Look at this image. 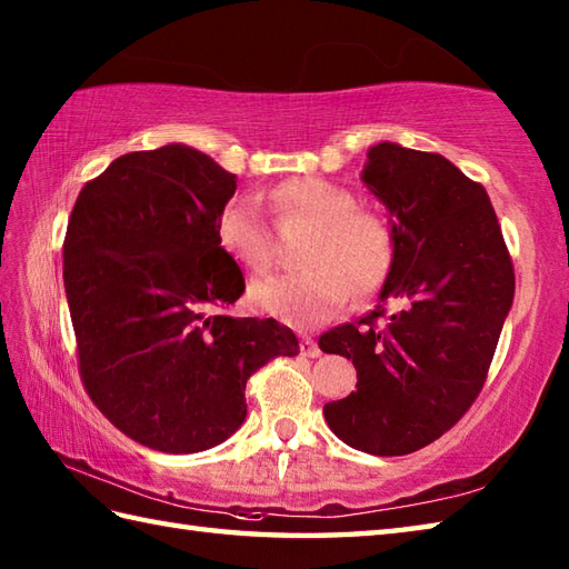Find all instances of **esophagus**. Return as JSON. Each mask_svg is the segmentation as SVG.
Masks as SVG:
<instances>
[{"mask_svg":"<svg viewBox=\"0 0 569 569\" xmlns=\"http://www.w3.org/2000/svg\"><path fill=\"white\" fill-rule=\"evenodd\" d=\"M300 355H303V357H320V347L310 335L300 337Z\"/></svg>","mask_w":569,"mask_h":569,"instance_id":"1","label":"esophagus"}]
</instances>
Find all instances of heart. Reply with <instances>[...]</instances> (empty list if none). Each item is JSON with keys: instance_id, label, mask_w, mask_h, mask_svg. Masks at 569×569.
<instances>
[{"instance_id": "obj_1", "label": "heart", "mask_w": 569, "mask_h": 569, "mask_svg": "<svg viewBox=\"0 0 569 569\" xmlns=\"http://www.w3.org/2000/svg\"><path fill=\"white\" fill-rule=\"evenodd\" d=\"M278 220L310 224L300 247V271L261 276L249 286L251 306L293 328H316L347 303L367 298L393 263V232L379 212L357 208L352 190L318 176L281 180L269 192ZM214 232L220 247L249 269L271 259V234L259 202L237 196L222 204Z\"/></svg>"}]
</instances>
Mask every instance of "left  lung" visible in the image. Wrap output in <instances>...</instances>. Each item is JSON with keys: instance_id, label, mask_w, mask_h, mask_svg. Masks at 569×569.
<instances>
[{"instance_id": "8db88e82", "label": "left lung", "mask_w": 569, "mask_h": 569, "mask_svg": "<svg viewBox=\"0 0 569 569\" xmlns=\"http://www.w3.org/2000/svg\"><path fill=\"white\" fill-rule=\"evenodd\" d=\"M361 180L391 214L393 263L379 306L320 337L322 352L357 369V391L322 413L355 450L398 457L438 440L475 403L516 276L485 186L445 156L381 141Z\"/></svg>"}]
</instances>
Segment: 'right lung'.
<instances>
[{"label": "right lung", "mask_w": 569, "mask_h": 569, "mask_svg": "<svg viewBox=\"0 0 569 569\" xmlns=\"http://www.w3.org/2000/svg\"><path fill=\"white\" fill-rule=\"evenodd\" d=\"M237 176L186 143L119 156L80 190L63 283L80 377L104 418L159 452L224 442L247 418L249 377L296 357L291 328L232 318L244 276L217 214Z\"/></svg>", "instance_id": "obj_1"}]
</instances>
